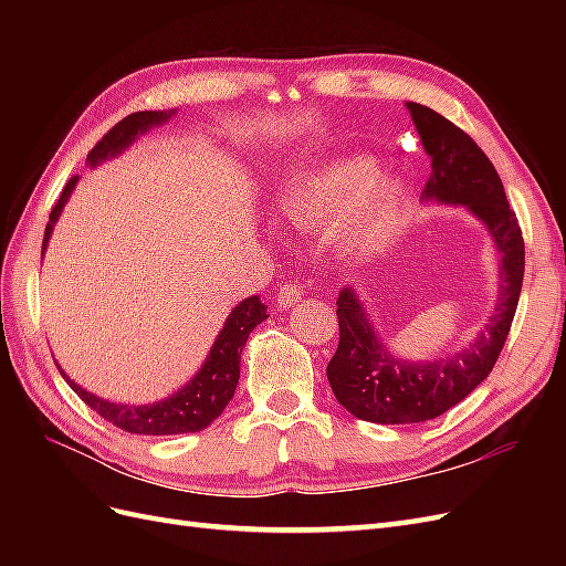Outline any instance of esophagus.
<instances>
[{
  "mask_svg": "<svg viewBox=\"0 0 566 566\" xmlns=\"http://www.w3.org/2000/svg\"><path fill=\"white\" fill-rule=\"evenodd\" d=\"M302 297H304L302 287L295 285V283H287V285H283L279 290V306H281V310L290 312V310H293V306H297L302 302Z\"/></svg>",
  "mask_w": 566,
  "mask_h": 566,
  "instance_id": "1",
  "label": "esophagus"
}]
</instances>
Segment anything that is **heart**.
<instances>
[{"instance_id":"heart-1","label":"heart","mask_w":566,"mask_h":566,"mask_svg":"<svg viewBox=\"0 0 566 566\" xmlns=\"http://www.w3.org/2000/svg\"><path fill=\"white\" fill-rule=\"evenodd\" d=\"M403 202L401 179L378 177V165L370 158H352L297 181L283 200V212L297 224H325L337 218L339 248L361 254L387 241Z\"/></svg>"}]
</instances>
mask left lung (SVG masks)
<instances>
[{
    "label": "left lung",
    "instance_id": "8db88e82",
    "mask_svg": "<svg viewBox=\"0 0 566 566\" xmlns=\"http://www.w3.org/2000/svg\"><path fill=\"white\" fill-rule=\"evenodd\" d=\"M406 108L432 160L422 198L462 205L484 221L501 252V295L486 328L465 349L443 361H406L387 352L354 290H339V345L325 373L335 399L354 418L380 424L439 418L489 378L515 318L524 279L522 229L484 150L437 111L413 101Z\"/></svg>",
    "mask_w": 566,
    "mask_h": 566
}]
</instances>
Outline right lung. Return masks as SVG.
Listing matches in <instances>:
<instances>
[{"mask_svg": "<svg viewBox=\"0 0 566 566\" xmlns=\"http://www.w3.org/2000/svg\"><path fill=\"white\" fill-rule=\"evenodd\" d=\"M172 115H175V111H169V113L142 111V113H132L125 119H119V123L104 136V139H101L90 150V165L94 167L108 158H115L117 153H123L127 146L134 144L136 136L146 134L150 127L167 123ZM75 184H77V177H73L65 184L61 198L56 200L54 210H51V214H49V224L44 229V241H42V254L46 250L51 231H54V224L63 210V205L73 193ZM264 318H269L266 306L256 295L233 306V312L229 314L224 328L219 331L214 345L210 349V356L205 358L202 368L193 375L191 380H188V385H184L179 391L172 394V397H167L158 403L127 406V403H113L106 399H98L96 394L82 389L77 382L67 378L61 368L59 370L65 378V382L71 385V389L84 403L94 408L101 418L113 422L115 427H119V430H125L129 434L165 437V434L200 432L210 422H214L221 416V410H224L229 406V401L233 399L238 378H241L243 347H245L250 333Z\"/></svg>", "mask_w": 566, "mask_h": 566, "instance_id": "right-lung-1", "label": "right lung"}]
</instances>
